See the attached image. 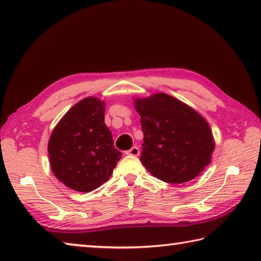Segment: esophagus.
I'll list each match as a JSON object with an SVG mask.
<instances>
[{
	"instance_id": "1",
	"label": "esophagus",
	"mask_w": 261,
	"mask_h": 261,
	"mask_svg": "<svg viewBox=\"0 0 261 261\" xmlns=\"http://www.w3.org/2000/svg\"><path fill=\"white\" fill-rule=\"evenodd\" d=\"M139 148L137 146H134L131 149H129V151L126 152L127 155H131V156H138L139 155Z\"/></svg>"
}]
</instances>
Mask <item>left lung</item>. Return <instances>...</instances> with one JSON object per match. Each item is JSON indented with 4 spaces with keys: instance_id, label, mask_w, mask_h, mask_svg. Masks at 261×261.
<instances>
[{
    "instance_id": "obj_1",
    "label": "left lung",
    "mask_w": 261,
    "mask_h": 261,
    "mask_svg": "<svg viewBox=\"0 0 261 261\" xmlns=\"http://www.w3.org/2000/svg\"><path fill=\"white\" fill-rule=\"evenodd\" d=\"M144 134L140 161L156 178L184 183L211 163L212 130L196 110L166 93L135 99Z\"/></svg>"
}]
</instances>
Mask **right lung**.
<instances>
[{"instance_id": "1", "label": "right lung", "mask_w": 261, "mask_h": 261, "mask_svg": "<svg viewBox=\"0 0 261 261\" xmlns=\"http://www.w3.org/2000/svg\"><path fill=\"white\" fill-rule=\"evenodd\" d=\"M56 178L78 192L93 191L112 176L122 153L105 124V102L94 96L79 101L62 117L48 143Z\"/></svg>"}]
</instances>
